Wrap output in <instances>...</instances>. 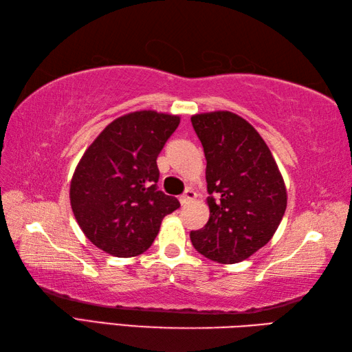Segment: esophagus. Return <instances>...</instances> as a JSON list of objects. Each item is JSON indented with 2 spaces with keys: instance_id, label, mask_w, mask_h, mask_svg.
<instances>
[{
  "instance_id": "esophagus-1",
  "label": "esophagus",
  "mask_w": 352,
  "mask_h": 352,
  "mask_svg": "<svg viewBox=\"0 0 352 352\" xmlns=\"http://www.w3.org/2000/svg\"><path fill=\"white\" fill-rule=\"evenodd\" d=\"M197 198V192L195 190H192V189H188L186 190L183 195L180 197V203L184 206V204H188V203H190L192 199H195Z\"/></svg>"
}]
</instances>
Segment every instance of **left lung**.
I'll return each mask as SVG.
<instances>
[{
    "label": "left lung",
    "mask_w": 352,
    "mask_h": 352,
    "mask_svg": "<svg viewBox=\"0 0 352 352\" xmlns=\"http://www.w3.org/2000/svg\"><path fill=\"white\" fill-rule=\"evenodd\" d=\"M207 160L206 226L192 231L195 250L218 263H239L271 241L286 212L287 190L271 149L233 111L190 118Z\"/></svg>",
    "instance_id": "1"
}]
</instances>
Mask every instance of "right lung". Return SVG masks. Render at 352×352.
Here are the masks:
<instances>
[{
	"mask_svg": "<svg viewBox=\"0 0 352 352\" xmlns=\"http://www.w3.org/2000/svg\"><path fill=\"white\" fill-rule=\"evenodd\" d=\"M180 116L155 110L116 118L87 146L74 170L69 199L76 221L95 246L136 257L153 245L178 199L157 190V155Z\"/></svg>",
	"mask_w": 352,
	"mask_h": 352,
	"instance_id": "obj_1",
	"label": "right lung"
}]
</instances>
